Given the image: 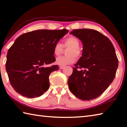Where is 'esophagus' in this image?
Wrapping results in <instances>:
<instances>
[{"mask_svg":"<svg viewBox=\"0 0 127 127\" xmlns=\"http://www.w3.org/2000/svg\"><path fill=\"white\" fill-rule=\"evenodd\" d=\"M64 68V66H60V69H63Z\"/></svg>","mask_w":127,"mask_h":127,"instance_id":"obj_1","label":"esophagus"}]
</instances>
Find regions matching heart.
Instances as JSON below:
<instances>
[{
    "mask_svg": "<svg viewBox=\"0 0 127 127\" xmlns=\"http://www.w3.org/2000/svg\"><path fill=\"white\" fill-rule=\"evenodd\" d=\"M80 42L79 40L74 36H69L64 40L63 44L56 43L53 48V53L55 56L59 57L63 51L64 48H68L66 51L67 55L58 58L56 59V64L60 66H65L72 64L75 61V58H79L81 56L82 51L79 48Z\"/></svg>",
    "mask_w": 127,
    "mask_h": 127,
    "instance_id": "obj_1",
    "label": "heart"
}]
</instances>
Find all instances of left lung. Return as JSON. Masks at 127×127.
<instances>
[{
    "instance_id": "obj_1",
    "label": "left lung",
    "mask_w": 127,
    "mask_h": 127,
    "mask_svg": "<svg viewBox=\"0 0 127 127\" xmlns=\"http://www.w3.org/2000/svg\"><path fill=\"white\" fill-rule=\"evenodd\" d=\"M70 33L81 41L83 51L68 78L69 89L79 99L93 100L102 94L115 78L118 59L114 47L96 30H73Z\"/></svg>"
}]
</instances>
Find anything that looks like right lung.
<instances>
[{
	"label": "right lung",
	"instance_id": "add662e5",
	"mask_svg": "<svg viewBox=\"0 0 127 127\" xmlns=\"http://www.w3.org/2000/svg\"><path fill=\"white\" fill-rule=\"evenodd\" d=\"M68 30H38L23 33L8 51L5 68L12 87L25 97H39L49 89V77L59 69L53 48Z\"/></svg>",
	"mask_w": 127,
	"mask_h": 127
}]
</instances>
